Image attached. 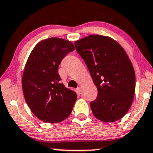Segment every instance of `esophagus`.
Wrapping results in <instances>:
<instances>
[{
    "label": "esophagus",
    "mask_w": 153,
    "mask_h": 153,
    "mask_svg": "<svg viewBox=\"0 0 153 153\" xmlns=\"http://www.w3.org/2000/svg\"><path fill=\"white\" fill-rule=\"evenodd\" d=\"M77 91H78V92L79 93V94H81V92H82L81 88V87H79L78 88H77Z\"/></svg>",
    "instance_id": "34e87169"
}]
</instances>
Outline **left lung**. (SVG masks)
I'll return each mask as SVG.
<instances>
[{
  "mask_svg": "<svg viewBox=\"0 0 153 153\" xmlns=\"http://www.w3.org/2000/svg\"><path fill=\"white\" fill-rule=\"evenodd\" d=\"M74 45L98 90L90 102L93 114L105 122L119 120L129 110L135 91V73L125 50L112 39L97 34Z\"/></svg>",
  "mask_w": 153,
  "mask_h": 153,
  "instance_id": "left-lung-1",
  "label": "left lung"
}]
</instances>
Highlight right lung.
I'll return each instance as SVG.
<instances>
[{"label":"right lung","instance_id":"1","mask_svg":"<svg viewBox=\"0 0 153 153\" xmlns=\"http://www.w3.org/2000/svg\"><path fill=\"white\" fill-rule=\"evenodd\" d=\"M74 50L71 41L52 37L37 43L29 56L22 88L31 111L44 122L65 120L76 101V92L61 83L58 72L62 59Z\"/></svg>","mask_w":153,"mask_h":153}]
</instances>
